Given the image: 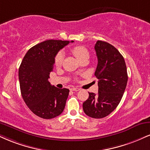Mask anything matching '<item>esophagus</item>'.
<instances>
[{
  "instance_id": "esophagus-1",
  "label": "esophagus",
  "mask_w": 150,
  "mask_h": 150,
  "mask_svg": "<svg viewBox=\"0 0 150 150\" xmlns=\"http://www.w3.org/2000/svg\"><path fill=\"white\" fill-rule=\"evenodd\" d=\"M80 90V89H78V88H75V87H73L71 88V91H77Z\"/></svg>"
}]
</instances>
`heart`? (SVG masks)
Instances as JSON below:
<instances>
[{
  "instance_id": "obj_1",
  "label": "heart",
  "mask_w": 150,
  "mask_h": 150,
  "mask_svg": "<svg viewBox=\"0 0 150 150\" xmlns=\"http://www.w3.org/2000/svg\"><path fill=\"white\" fill-rule=\"evenodd\" d=\"M71 52L80 61L84 58L89 57V51L87 49L83 46L74 47L71 49ZM63 59H64V54L62 52H59L54 59V65L57 67L61 66L63 62Z\"/></svg>"
}]
</instances>
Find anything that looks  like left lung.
<instances>
[{
  "instance_id": "left-lung-1",
  "label": "left lung",
  "mask_w": 150,
  "mask_h": 150,
  "mask_svg": "<svg viewBox=\"0 0 150 150\" xmlns=\"http://www.w3.org/2000/svg\"><path fill=\"white\" fill-rule=\"evenodd\" d=\"M94 49L98 58L94 75L98 80V92L97 94L89 92V98L82 106L86 115L100 119L110 114L120 103L128 75L123 56L114 46L98 40Z\"/></svg>"
}]
</instances>
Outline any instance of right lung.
<instances>
[{
    "mask_svg": "<svg viewBox=\"0 0 150 150\" xmlns=\"http://www.w3.org/2000/svg\"><path fill=\"white\" fill-rule=\"evenodd\" d=\"M69 42L48 40L38 43L26 52L19 66L22 98L31 112L41 118H54L64 110L69 89H58L52 86L48 80L56 55Z\"/></svg>",
    "mask_w": 150,
    "mask_h": 150,
    "instance_id": "obj_1",
    "label": "right lung"
}]
</instances>
